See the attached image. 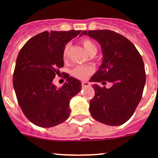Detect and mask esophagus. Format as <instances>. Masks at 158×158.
<instances>
[{"mask_svg": "<svg viewBox=\"0 0 158 158\" xmlns=\"http://www.w3.org/2000/svg\"><path fill=\"white\" fill-rule=\"evenodd\" d=\"M81 86H82V88L89 87V82H87V81H82Z\"/></svg>", "mask_w": 158, "mask_h": 158, "instance_id": "1", "label": "esophagus"}]
</instances>
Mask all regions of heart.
Masks as SVG:
<instances>
[{
	"label": "heart",
	"mask_w": 158,
	"mask_h": 158,
	"mask_svg": "<svg viewBox=\"0 0 158 158\" xmlns=\"http://www.w3.org/2000/svg\"><path fill=\"white\" fill-rule=\"evenodd\" d=\"M81 45L83 46L85 50L89 53L90 55H94L97 51V47H96V44L91 41L90 40H82L81 41ZM69 48H70V44L67 43L63 49V52H62V56H63L64 59H67L69 57ZM93 73V69L91 66L89 65H78V66L75 67L74 69L72 71V75L74 77L80 79V80H84L87 78L90 74H92Z\"/></svg>",
	"instance_id": "b5f03b06"
}]
</instances>
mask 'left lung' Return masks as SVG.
Returning a JSON list of instances; mask_svg holds the SVG:
<instances>
[{
	"label": "left lung",
	"mask_w": 158,
	"mask_h": 158,
	"mask_svg": "<svg viewBox=\"0 0 158 158\" xmlns=\"http://www.w3.org/2000/svg\"><path fill=\"white\" fill-rule=\"evenodd\" d=\"M100 44L103 62L90 81L111 83V87L93 85L95 96L89 111L98 122L109 126L122 125L133 115L146 83L143 60L126 37L110 30L82 31Z\"/></svg>",
	"instance_id": "obj_1"
}]
</instances>
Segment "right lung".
Returning <instances> with one entry per match:
<instances>
[{
    "instance_id": "obj_1",
    "label": "right lung",
    "mask_w": 158,
    "mask_h": 158,
    "mask_svg": "<svg viewBox=\"0 0 158 158\" xmlns=\"http://www.w3.org/2000/svg\"><path fill=\"white\" fill-rule=\"evenodd\" d=\"M80 33L43 31L29 40L18 54L13 87L22 111L36 126L52 127L69 116V100L81 90V83L66 75V82L57 88L53 79L61 75L65 44Z\"/></svg>"
}]
</instances>
